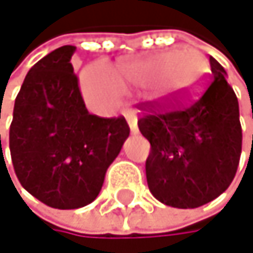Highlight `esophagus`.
<instances>
[{
  "instance_id": "34e87169",
  "label": "esophagus",
  "mask_w": 253,
  "mask_h": 253,
  "mask_svg": "<svg viewBox=\"0 0 253 253\" xmlns=\"http://www.w3.org/2000/svg\"><path fill=\"white\" fill-rule=\"evenodd\" d=\"M124 114H126V117H127V123H129V126H130L132 133H136V132H138V120H136L135 112L127 111V112H124Z\"/></svg>"
}]
</instances>
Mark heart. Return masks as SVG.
<instances>
[{
    "mask_svg": "<svg viewBox=\"0 0 253 253\" xmlns=\"http://www.w3.org/2000/svg\"><path fill=\"white\" fill-rule=\"evenodd\" d=\"M207 73L209 61L204 53L195 47H183L145 58L121 60L114 72L102 64L89 66L81 85L89 106L109 111L127 89H150L151 96L162 103L180 102L198 91Z\"/></svg>",
    "mask_w": 253,
    "mask_h": 253,
    "instance_id": "heart-1",
    "label": "heart"
}]
</instances>
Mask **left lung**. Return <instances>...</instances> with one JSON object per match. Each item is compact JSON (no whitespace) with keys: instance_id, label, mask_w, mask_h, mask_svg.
Wrapping results in <instances>:
<instances>
[{"instance_id":"8db88e82","label":"left lung","mask_w":253,"mask_h":253,"mask_svg":"<svg viewBox=\"0 0 253 253\" xmlns=\"http://www.w3.org/2000/svg\"><path fill=\"white\" fill-rule=\"evenodd\" d=\"M211 81L196 99L139 105L141 133L150 142L148 189L177 209L201 207L223 193L242 154L239 100L223 67L210 57Z\"/></svg>"}]
</instances>
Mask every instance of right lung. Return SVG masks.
Listing matches in <instances>:
<instances>
[{
    "label": "right lung",
    "instance_id": "1",
    "mask_svg": "<svg viewBox=\"0 0 253 253\" xmlns=\"http://www.w3.org/2000/svg\"><path fill=\"white\" fill-rule=\"evenodd\" d=\"M73 52L75 46H61L30 69L14 100L8 135L22 187L60 210L96 200L108 167L130 133L124 117L86 111L70 63Z\"/></svg>",
    "mask_w": 253,
    "mask_h": 253
}]
</instances>
